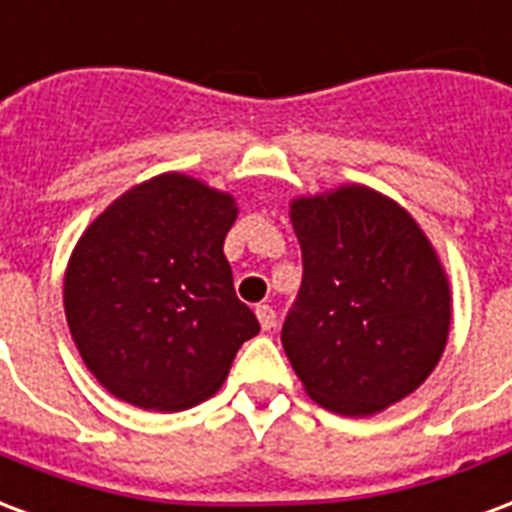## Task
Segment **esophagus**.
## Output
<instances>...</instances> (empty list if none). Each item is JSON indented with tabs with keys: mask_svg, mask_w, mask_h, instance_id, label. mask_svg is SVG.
I'll list each match as a JSON object with an SVG mask.
<instances>
[{
	"mask_svg": "<svg viewBox=\"0 0 512 512\" xmlns=\"http://www.w3.org/2000/svg\"><path fill=\"white\" fill-rule=\"evenodd\" d=\"M255 314H257V320H260V328H263V331H271V328L276 325V312L268 304L257 306Z\"/></svg>",
	"mask_w": 512,
	"mask_h": 512,
	"instance_id": "esophagus-1",
	"label": "esophagus"
}]
</instances>
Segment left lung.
<instances>
[{
  "instance_id": "8db88e82",
  "label": "left lung",
  "mask_w": 512,
  "mask_h": 512,
  "mask_svg": "<svg viewBox=\"0 0 512 512\" xmlns=\"http://www.w3.org/2000/svg\"><path fill=\"white\" fill-rule=\"evenodd\" d=\"M304 279L282 347L320 407L366 418L410 396L448 344L450 285L410 211L363 184L295 198Z\"/></svg>"
}]
</instances>
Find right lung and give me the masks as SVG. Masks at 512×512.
<instances>
[{
    "label": "right lung",
    "instance_id": "right-lung-1",
    "mask_svg": "<svg viewBox=\"0 0 512 512\" xmlns=\"http://www.w3.org/2000/svg\"><path fill=\"white\" fill-rule=\"evenodd\" d=\"M236 217L233 195L162 173L83 230L64 314L83 363L116 399L189 410L217 393L238 347L260 331L222 252Z\"/></svg>",
    "mask_w": 512,
    "mask_h": 512
}]
</instances>
